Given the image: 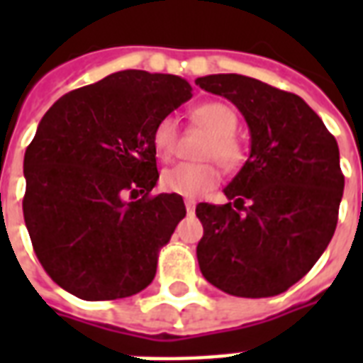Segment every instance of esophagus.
Segmentation results:
<instances>
[{
  "label": "esophagus",
  "instance_id": "obj_1",
  "mask_svg": "<svg viewBox=\"0 0 363 363\" xmlns=\"http://www.w3.org/2000/svg\"><path fill=\"white\" fill-rule=\"evenodd\" d=\"M184 205H186V209L190 211V213H192V211L196 209V201H194V199H190V198L184 199Z\"/></svg>",
  "mask_w": 363,
  "mask_h": 363
}]
</instances>
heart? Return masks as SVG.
<instances>
[{"label":"heart","mask_w":363,"mask_h":363,"mask_svg":"<svg viewBox=\"0 0 363 363\" xmlns=\"http://www.w3.org/2000/svg\"><path fill=\"white\" fill-rule=\"evenodd\" d=\"M192 121L209 131L211 139L205 147V158H215L228 171L238 169L245 160V150L238 141L239 116L233 107L222 101H209L192 111ZM179 122L173 115L160 118L154 125L152 145L158 158L169 160L177 150ZM220 173L215 164H177L165 169L160 186L165 192L182 198H199L218 184Z\"/></svg>","instance_id":"b5f03b06"}]
</instances>
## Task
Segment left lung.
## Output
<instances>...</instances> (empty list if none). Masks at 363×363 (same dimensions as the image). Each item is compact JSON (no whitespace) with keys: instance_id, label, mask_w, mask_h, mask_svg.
<instances>
[{"instance_id":"obj_1","label":"left lung","mask_w":363,"mask_h":363,"mask_svg":"<svg viewBox=\"0 0 363 363\" xmlns=\"http://www.w3.org/2000/svg\"><path fill=\"white\" fill-rule=\"evenodd\" d=\"M230 99L250 131V154L224 188L226 205L199 203L203 277L238 298H269L309 273L337 226L345 177L339 147L296 94L250 77L196 79Z\"/></svg>"}]
</instances>
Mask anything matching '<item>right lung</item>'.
I'll list each match as a JSON object with an SVG mask.
<instances>
[{"label": "right lung", "instance_id": "right-lung-1", "mask_svg": "<svg viewBox=\"0 0 363 363\" xmlns=\"http://www.w3.org/2000/svg\"><path fill=\"white\" fill-rule=\"evenodd\" d=\"M190 98L181 77L125 69L65 94L43 116L24 154L22 209L58 286L105 301L152 282L160 248L186 215L181 196H148L160 177L152 131Z\"/></svg>", "mask_w": 363, "mask_h": 363}]
</instances>
